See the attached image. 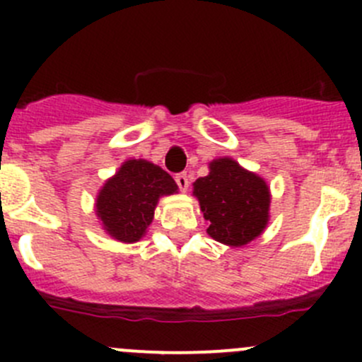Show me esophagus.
<instances>
[{
	"mask_svg": "<svg viewBox=\"0 0 362 362\" xmlns=\"http://www.w3.org/2000/svg\"><path fill=\"white\" fill-rule=\"evenodd\" d=\"M175 182H177L178 189H180L182 192H185L189 189V177H187V173H178L177 177H175Z\"/></svg>",
	"mask_w": 362,
	"mask_h": 362,
	"instance_id": "obj_1",
	"label": "esophagus"
}]
</instances>
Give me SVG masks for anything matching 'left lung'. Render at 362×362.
Returning a JSON list of instances; mask_svg holds the SVG:
<instances>
[{"instance_id": "1", "label": "left lung", "mask_w": 362, "mask_h": 362, "mask_svg": "<svg viewBox=\"0 0 362 362\" xmlns=\"http://www.w3.org/2000/svg\"><path fill=\"white\" fill-rule=\"evenodd\" d=\"M210 173L194 182L206 233L229 247H242L264 231L269 218V187L259 175L247 171L235 159L210 163Z\"/></svg>"}]
</instances>
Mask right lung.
<instances>
[{
  "instance_id": "1",
  "label": "right lung",
  "mask_w": 362,
  "mask_h": 362,
  "mask_svg": "<svg viewBox=\"0 0 362 362\" xmlns=\"http://www.w3.org/2000/svg\"><path fill=\"white\" fill-rule=\"evenodd\" d=\"M177 191L178 185L163 168L129 159L98 192L96 215L112 238L134 243L147 233L160 196Z\"/></svg>"
}]
</instances>
